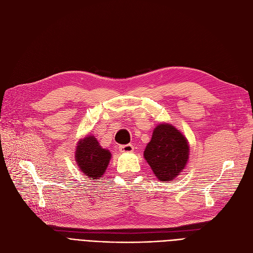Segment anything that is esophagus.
<instances>
[{"label":"esophagus","instance_id":"1","mask_svg":"<svg viewBox=\"0 0 253 253\" xmlns=\"http://www.w3.org/2000/svg\"><path fill=\"white\" fill-rule=\"evenodd\" d=\"M119 151L121 153H132L134 151V147L132 144H124V145H120Z\"/></svg>","mask_w":253,"mask_h":253}]
</instances>
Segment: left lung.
I'll return each instance as SVG.
<instances>
[{"mask_svg": "<svg viewBox=\"0 0 253 253\" xmlns=\"http://www.w3.org/2000/svg\"><path fill=\"white\" fill-rule=\"evenodd\" d=\"M143 155L159 180L171 181L188 162V141L171 125H158Z\"/></svg>", "mask_w": 253, "mask_h": 253, "instance_id": "8db88e82", "label": "left lung"}]
</instances>
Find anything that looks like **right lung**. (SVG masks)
Listing matches in <instances>:
<instances>
[{
	"label": "right lung",
	"instance_id": "right-lung-1",
	"mask_svg": "<svg viewBox=\"0 0 253 253\" xmlns=\"http://www.w3.org/2000/svg\"><path fill=\"white\" fill-rule=\"evenodd\" d=\"M111 153L102 149L94 136H87L78 142L76 162L79 169L90 180L101 178L110 163Z\"/></svg>",
	"mask_w": 253,
	"mask_h": 253
}]
</instances>
